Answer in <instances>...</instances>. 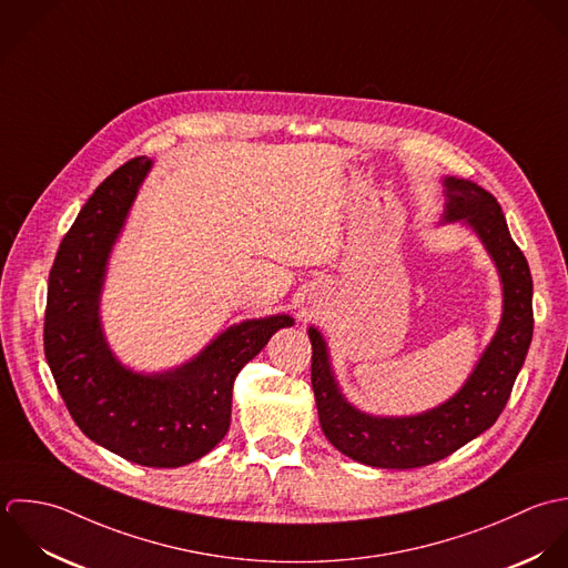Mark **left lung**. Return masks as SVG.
<instances>
[{"label":"left lung","mask_w":568,"mask_h":568,"mask_svg":"<svg viewBox=\"0 0 568 568\" xmlns=\"http://www.w3.org/2000/svg\"><path fill=\"white\" fill-rule=\"evenodd\" d=\"M443 224L469 226L498 268L503 317L471 375L445 403L412 416H377L355 407L342 392L326 339L308 328L311 381L326 438L348 458L381 469L432 465L489 429L505 409L534 337V280L525 253L511 240L505 213L489 191L445 176Z\"/></svg>","instance_id":"8db88e82"}]
</instances>
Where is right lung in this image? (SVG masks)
Here are the masks:
<instances>
[{"mask_svg": "<svg viewBox=\"0 0 568 568\" xmlns=\"http://www.w3.org/2000/svg\"><path fill=\"white\" fill-rule=\"evenodd\" d=\"M152 161L132 159L108 176L59 244L50 277L43 351L61 398L97 445L143 467H183L229 432L233 381L291 315L229 326L187 364L165 373L123 366L101 326L110 253Z\"/></svg>", "mask_w": 568, "mask_h": 568, "instance_id": "1", "label": "right lung"}]
</instances>
